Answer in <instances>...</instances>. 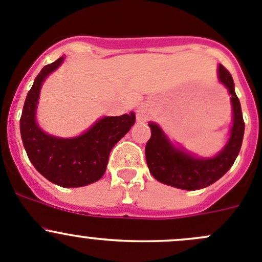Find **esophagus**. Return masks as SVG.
I'll use <instances>...</instances> for the list:
<instances>
[{"mask_svg":"<svg viewBox=\"0 0 262 262\" xmlns=\"http://www.w3.org/2000/svg\"><path fill=\"white\" fill-rule=\"evenodd\" d=\"M150 117V109L148 105H141L139 106L138 111H136V118L139 122H146Z\"/></svg>","mask_w":262,"mask_h":262,"instance_id":"34e87169","label":"esophagus"}]
</instances>
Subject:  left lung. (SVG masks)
I'll use <instances>...</instances> for the list:
<instances>
[{
    "mask_svg": "<svg viewBox=\"0 0 262 262\" xmlns=\"http://www.w3.org/2000/svg\"><path fill=\"white\" fill-rule=\"evenodd\" d=\"M217 77L228 90L233 111V124L225 146L210 158L196 157L178 148L158 124L149 122L151 136L145 146L146 163L153 178L159 183L184 190L203 189L223 178L235 162L245 135V122L231 74L221 64L217 68Z\"/></svg>",
    "mask_w": 262,
    "mask_h": 262,
    "instance_id": "left-lung-1",
    "label": "left lung"
}]
</instances>
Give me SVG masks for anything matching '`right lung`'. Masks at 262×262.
<instances>
[{"label":"right lung","mask_w":262,"mask_h":262,"mask_svg":"<svg viewBox=\"0 0 262 262\" xmlns=\"http://www.w3.org/2000/svg\"><path fill=\"white\" fill-rule=\"evenodd\" d=\"M64 56L45 66L24 103L20 134L29 161L43 178L63 188H79L103 178L113 146L135 123V113L101 117L87 131L74 138L45 133L36 119L39 92L45 79L63 64Z\"/></svg>","instance_id":"obj_1"}]
</instances>
